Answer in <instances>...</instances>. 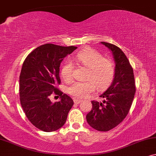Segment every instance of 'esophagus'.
Segmentation results:
<instances>
[{"instance_id":"34e87169","label":"esophagus","mask_w":156,"mask_h":156,"mask_svg":"<svg viewBox=\"0 0 156 156\" xmlns=\"http://www.w3.org/2000/svg\"><path fill=\"white\" fill-rule=\"evenodd\" d=\"M74 103H75V104H80V103L82 102V100H78V99H74Z\"/></svg>"}]
</instances>
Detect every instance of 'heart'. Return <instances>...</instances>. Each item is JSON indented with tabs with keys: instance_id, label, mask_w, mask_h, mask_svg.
I'll return each instance as SVG.
<instances>
[{
	"instance_id": "heart-1",
	"label": "heart",
	"mask_w": 156,
	"mask_h": 156,
	"mask_svg": "<svg viewBox=\"0 0 156 156\" xmlns=\"http://www.w3.org/2000/svg\"><path fill=\"white\" fill-rule=\"evenodd\" d=\"M78 63L87 67L85 78L88 80L78 81L68 88V93L76 99H84L94 92L95 87L98 90L107 89L115 76V65L110 58H104L100 52L91 48H85L76 56ZM61 77L66 82L73 78V65L66 62L61 69Z\"/></svg>"
}]
</instances>
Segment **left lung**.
Here are the masks:
<instances>
[{"instance_id": "8db88e82", "label": "left lung", "mask_w": 156, "mask_h": 156, "mask_svg": "<svg viewBox=\"0 0 156 156\" xmlns=\"http://www.w3.org/2000/svg\"><path fill=\"white\" fill-rule=\"evenodd\" d=\"M110 50L115 63V76L110 86L100 98L102 102L92 101L93 108L86 115L90 126L100 131H107L120 124L126 115L133 102L136 93L134 76L130 63L117 46L100 42Z\"/></svg>"}]
</instances>
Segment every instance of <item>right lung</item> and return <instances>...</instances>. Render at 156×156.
<instances>
[{
	"instance_id": "1",
	"label": "right lung",
	"mask_w": 156,
	"mask_h": 156,
	"mask_svg": "<svg viewBox=\"0 0 156 156\" xmlns=\"http://www.w3.org/2000/svg\"><path fill=\"white\" fill-rule=\"evenodd\" d=\"M77 49L45 44L36 48L24 61L20 76V97L24 112L37 129L51 132L66 122L73 101L56 87L60 84L59 67L63 59ZM60 96L52 103L50 95Z\"/></svg>"
}]
</instances>
